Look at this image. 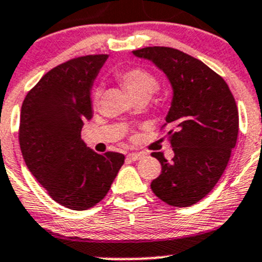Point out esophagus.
Instances as JSON below:
<instances>
[{"instance_id":"esophagus-1","label":"esophagus","mask_w":262,"mask_h":262,"mask_svg":"<svg viewBox=\"0 0 262 262\" xmlns=\"http://www.w3.org/2000/svg\"><path fill=\"white\" fill-rule=\"evenodd\" d=\"M144 156H146V153H143V152H132L126 156V158L130 161H138V160H142Z\"/></svg>"}]
</instances>
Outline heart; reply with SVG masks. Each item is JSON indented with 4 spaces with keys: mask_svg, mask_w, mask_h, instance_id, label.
<instances>
[{
    "mask_svg": "<svg viewBox=\"0 0 262 262\" xmlns=\"http://www.w3.org/2000/svg\"><path fill=\"white\" fill-rule=\"evenodd\" d=\"M115 78L129 92L133 100H146L158 89V81L156 76L144 68H129L123 72L116 73ZM97 96L99 92L95 91L92 95V101L96 102Z\"/></svg>",
    "mask_w": 262,
    "mask_h": 262,
    "instance_id": "b5f03b06",
    "label": "heart"
}]
</instances>
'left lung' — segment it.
Returning <instances> with one entry per match:
<instances>
[{"instance_id":"obj_1","label":"left lung","mask_w":262,"mask_h":262,"mask_svg":"<svg viewBox=\"0 0 262 262\" xmlns=\"http://www.w3.org/2000/svg\"><path fill=\"white\" fill-rule=\"evenodd\" d=\"M165 72L173 90L166 116V137L173 158L153 152L162 170L150 182L157 198L172 207H190L215 186L238 136V110L226 81L207 64L179 49L147 47L133 50Z\"/></svg>"}]
</instances>
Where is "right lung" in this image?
<instances>
[{
    "mask_svg": "<svg viewBox=\"0 0 262 262\" xmlns=\"http://www.w3.org/2000/svg\"><path fill=\"white\" fill-rule=\"evenodd\" d=\"M107 54L73 58L47 72L21 106L18 142L26 166L49 196L86 210L101 202L124 163V155L100 153L81 139L92 118L91 86Z\"/></svg>",
    "mask_w": 262,
    "mask_h": 262,
    "instance_id": "1",
    "label": "right lung"
}]
</instances>
